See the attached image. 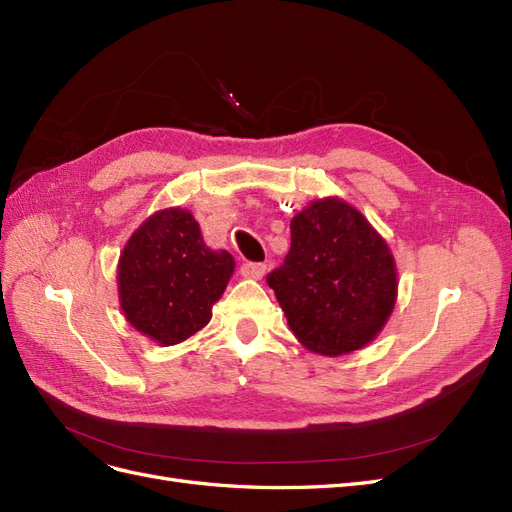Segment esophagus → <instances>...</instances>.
<instances>
[{
	"instance_id": "esophagus-1",
	"label": "esophagus",
	"mask_w": 512,
	"mask_h": 512,
	"mask_svg": "<svg viewBox=\"0 0 512 512\" xmlns=\"http://www.w3.org/2000/svg\"><path fill=\"white\" fill-rule=\"evenodd\" d=\"M267 273V267L262 262H245L241 267V275L247 280H262V275Z\"/></svg>"
}]
</instances>
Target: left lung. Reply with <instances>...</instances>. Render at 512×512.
Listing matches in <instances>:
<instances>
[{
  "label": "left lung",
  "mask_w": 512,
  "mask_h": 512,
  "mask_svg": "<svg viewBox=\"0 0 512 512\" xmlns=\"http://www.w3.org/2000/svg\"><path fill=\"white\" fill-rule=\"evenodd\" d=\"M288 327L309 352L342 356L369 346L397 303L389 243L339 196L316 198L290 220V252L267 277Z\"/></svg>",
  "instance_id": "1"
}]
</instances>
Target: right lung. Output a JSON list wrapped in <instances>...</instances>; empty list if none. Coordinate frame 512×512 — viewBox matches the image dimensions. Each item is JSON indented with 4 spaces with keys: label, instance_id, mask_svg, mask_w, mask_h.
Wrapping results in <instances>:
<instances>
[{
    "label": "right lung",
    "instance_id": "add662e5",
    "mask_svg": "<svg viewBox=\"0 0 512 512\" xmlns=\"http://www.w3.org/2000/svg\"><path fill=\"white\" fill-rule=\"evenodd\" d=\"M235 258L211 250L194 215L166 207L138 226L117 262L123 318L158 346H175L205 329Z\"/></svg>",
    "mask_w": 512,
    "mask_h": 512
}]
</instances>
